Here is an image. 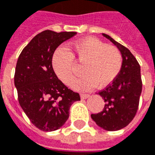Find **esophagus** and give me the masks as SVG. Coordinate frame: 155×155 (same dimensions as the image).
<instances>
[{
	"label": "esophagus",
	"mask_w": 155,
	"mask_h": 155,
	"mask_svg": "<svg viewBox=\"0 0 155 155\" xmlns=\"http://www.w3.org/2000/svg\"><path fill=\"white\" fill-rule=\"evenodd\" d=\"M80 96H81V99L85 100V99H87L88 97H90V95H89V94H84V93H82V94L80 95Z\"/></svg>",
	"instance_id": "1"
}]
</instances>
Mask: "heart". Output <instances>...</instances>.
Masks as SVG:
<instances>
[{"instance_id":"1","label":"heart","mask_w":155,"mask_h":155,"mask_svg":"<svg viewBox=\"0 0 155 155\" xmlns=\"http://www.w3.org/2000/svg\"><path fill=\"white\" fill-rule=\"evenodd\" d=\"M58 49L52 57V68L56 76L65 85L73 82L76 64H82L80 78L74 81L73 87L88 91L97 87L103 88L112 83L119 74L123 58L119 50L106 45L97 38H87L77 41L68 48Z\"/></svg>"}]
</instances>
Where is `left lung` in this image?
I'll use <instances>...</instances> for the list:
<instances>
[{
  "label": "left lung",
  "instance_id": "left-lung-1",
  "mask_svg": "<svg viewBox=\"0 0 155 155\" xmlns=\"http://www.w3.org/2000/svg\"><path fill=\"white\" fill-rule=\"evenodd\" d=\"M102 35L117 46L122 54L123 63L120 73L114 81L98 93L104 101V109L91 117L104 130L117 131L127 126L137 114L142 91L140 67L128 49L109 35Z\"/></svg>",
  "mask_w": 155,
  "mask_h": 155
}]
</instances>
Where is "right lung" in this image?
<instances>
[{
	"mask_svg": "<svg viewBox=\"0 0 155 155\" xmlns=\"http://www.w3.org/2000/svg\"><path fill=\"white\" fill-rule=\"evenodd\" d=\"M76 33L43 31L18 56L15 73L18 103L31 123L41 131L60 128L68 120L71 105L80 101L78 93L68 89L52 68L54 51Z\"/></svg>",
	"mask_w": 155,
	"mask_h": 155,
	"instance_id": "1",
	"label": "right lung"
}]
</instances>
